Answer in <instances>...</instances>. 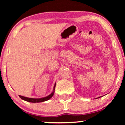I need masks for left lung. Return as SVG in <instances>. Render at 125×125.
I'll return each instance as SVG.
<instances>
[{
    "mask_svg": "<svg viewBox=\"0 0 125 125\" xmlns=\"http://www.w3.org/2000/svg\"><path fill=\"white\" fill-rule=\"evenodd\" d=\"M99 97H98V98H99Z\"/></svg>",
    "mask_w": 125,
    "mask_h": 125,
    "instance_id": "8db88e82",
    "label": "left lung"
}]
</instances>
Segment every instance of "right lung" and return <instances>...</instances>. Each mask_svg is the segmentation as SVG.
<instances>
[{"label":"right lung","mask_w":125,"mask_h":125,"mask_svg":"<svg viewBox=\"0 0 125 125\" xmlns=\"http://www.w3.org/2000/svg\"><path fill=\"white\" fill-rule=\"evenodd\" d=\"M56 84V83H55V84H54V85L53 92L51 94H50L49 95H48V96L42 97V98H30V97H27L19 95V97H21V99L25 100V101L29 102H31V103H39V102H43L46 101V100H49L50 99H51V97L53 96L54 90H55Z\"/></svg>","instance_id":"add662e5"}]
</instances>
